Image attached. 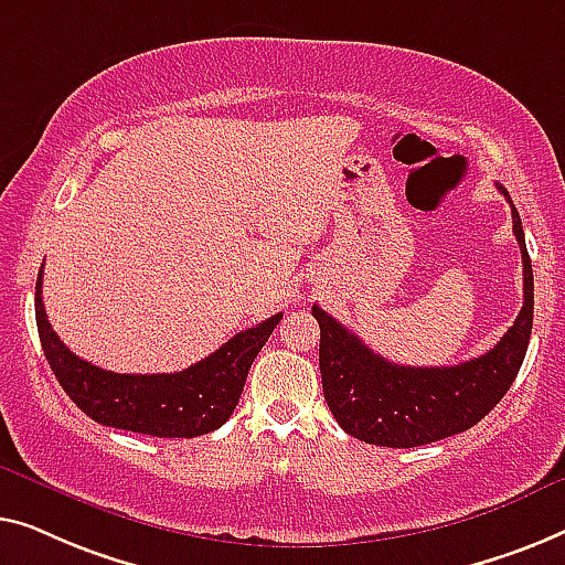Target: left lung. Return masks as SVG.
Returning a JSON list of instances; mask_svg holds the SVG:
<instances>
[{
	"label": "left lung",
	"instance_id": "8db88e82",
	"mask_svg": "<svg viewBox=\"0 0 565 565\" xmlns=\"http://www.w3.org/2000/svg\"><path fill=\"white\" fill-rule=\"evenodd\" d=\"M512 206V230L522 250L524 305L504 338L458 365H396L373 353L355 332L324 309L312 307L320 322V373L324 402L348 435L386 448H417L471 430L510 392L527 353L532 332V264L524 230L510 192L497 184Z\"/></svg>",
	"mask_w": 565,
	"mask_h": 565
}]
</instances>
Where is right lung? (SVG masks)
<instances>
[{
    "mask_svg": "<svg viewBox=\"0 0 565 565\" xmlns=\"http://www.w3.org/2000/svg\"><path fill=\"white\" fill-rule=\"evenodd\" d=\"M281 312L237 332L220 351L177 373H115L78 359L61 343L43 307V266L35 284V320L43 353L78 409L94 423L153 438H196L217 430L241 402L250 363Z\"/></svg>",
    "mask_w": 565,
    "mask_h": 565,
    "instance_id": "1",
    "label": "right lung"
}]
</instances>
